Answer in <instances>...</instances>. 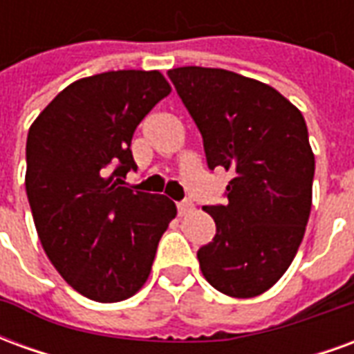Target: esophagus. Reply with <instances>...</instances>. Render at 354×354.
I'll return each mask as SVG.
<instances>
[{
	"label": "esophagus",
	"instance_id": "1",
	"mask_svg": "<svg viewBox=\"0 0 354 354\" xmlns=\"http://www.w3.org/2000/svg\"><path fill=\"white\" fill-rule=\"evenodd\" d=\"M192 210H193V203L189 199L180 201V203H178V214H180V216L189 214Z\"/></svg>",
	"mask_w": 354,
	"mask_h": 354
}]
</instances>
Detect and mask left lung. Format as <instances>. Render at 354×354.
I'll return each instance as SVG.
<instances>
[{
	"label": "left lung",
	"instance_id": "8db88e82",
	"mask_svg": "<svg viewBox=\"0 0 354 354\" xmlns=\"http://www.w3.org/2000/svg\"><path fill=\"white\" fill-rule=\"evenodd\" d=\"M203 136L208 169L233 172L201 271L231 297L263 294L288 269L311 212L315 155L301 111L279 91L220 68L169 70Z\"/></svg>",
	"mask_w": 354,
	"mask_h": 354
}]
</instances>
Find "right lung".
<instances>
[{
  "label": "right lung",
  "instance_id": "obj_1",
  "mask_svg": "<svg viewBox=\"0 0 354 354\" xmlns=\"http://www.w3.org/2000/svg\"><path fill=\"white\" fill-rule=\"evenodd\" d=\"M170 94L157 70L83 77L30 127L26 193L43 250L73 290L100 304L134 296L149 277L176 205L124 187L140 121Z\"/></svg>",
  "mask_w": 354,
  "mask_h": 354
}]
</instances>
